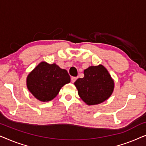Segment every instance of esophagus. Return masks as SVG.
<instances>
[{
  "instance_id": "1",
  "label": "esophagus",
  "mask_w": 146,
  "mask_h": 146,
  "mask_svg": "<svg viewBox=\"0 0 146 146\" xmlns=\"http://www.w3.org/2000/svg\"><path fill=\"white\" fill-rule=\"evenodd\" d=\"M77 78H78L77 77H72V78H71V82H72V83L75 82V81L76 80Z\"/></svg>"
}]
</instances>
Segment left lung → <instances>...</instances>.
<instances>
[{"label":"left lung","mask_w":146,"mask_h":146,"mask_svg":"<svg viewBox=\"0 0 146 146\" xmlns=\"http://www.w3.org/2000/svg\"><path fill=\"white\" fill-rule=\"evenodd\" d=\"M84 77L74 82L79 96L88 105L99 104L108 99L114 88V82L103 65L90 66Z\"/></svg>","instance_id":"left-lung-1"}]
</instances>
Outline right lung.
I'll use <instances>...</instances> for the list:
<instances>
[{
	"mask_svg": "<svg viewBox=\"0 0 146 146\" xmlns=\"http://www.w3.org/2000/svg\"><path fill=\"white\" fill-rule=\"evenodd\" d=\"M70 82V77L66 70L56 64L42 62L28 75L27 86L36 98L41 102H49Z\"/></svg>",
	"mask_w": 146,
	"mask_h": 146,
	"instance_id": "1",
	"label": "right lung"
}]
</instances>
